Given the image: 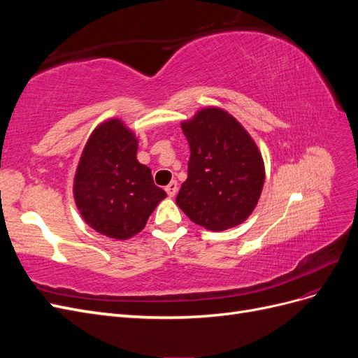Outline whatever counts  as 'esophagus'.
<instances>
[{
	"label": "esophagus",
	"instance_id": "obj_1",
	"mask_svg": "<svg viewBox=\"0 0 358 358\" xmlns=\"http://www.w3.org/2000/svg\"><path fill=\"white\" fill-rule=\"evenodd\" d=\"M166 192H167L169 197H175L176 192H178V182H176V180L170 182L169 185L166 187Z\"/></svg>",
	"mask_w": 358,
	"mask_h": 358
}]
</instances>
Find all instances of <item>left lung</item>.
Instances as JSON below:
<instances>
[{"instance_id":"obj_1","label":"left lung","mask_w":358,"mask_h":358,"mask_svg":"<svg viewBox=\"0 0 358 358\" xmlns=\"http://www.w3.org/2000/svg\"><path fill=\"white\" fill-rule=\"evenodd\" d=\"M182 129L191 155L178 206L212 231L242 224L264 183L263 158L254 140L231 115L215 107L200 110Z\"/></svg>"}]
</instances>
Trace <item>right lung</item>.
I'll list each match as a JSON object with an SVG mask.
<instances>
[{"label":"right lung","instance_id":"obj_1","mask_svg":"<svg viewBox=\"0 0 358 358\" xmlns=\"http://www.w3.org/2000/svg\"><path fill=\"white\" fill-rule=\"evenodd\" d=\"M137 140L117 119L91 134L74 178V200L90 227L112 239L125 241L143 230L167 194L150 169L137 161Z\"/></svg>","mask_w":358,"mask_h":358}]
</instances>
